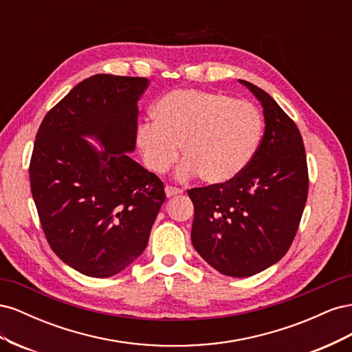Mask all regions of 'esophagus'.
Returning a JSON list of instances; mask_svg holds the SVG:
<instances>
[{
	"instance_id": "esophagus-1",
	"label": "esophagus",
	"mask_w": 352,
	"mask_h": 352,
	"mask_svg": "<svg viewBox=\"0 0 352 352\" xmlns=\"http://www.w3.org/2000/svg\"><path fill=\"white\" fill-rule=\"evenodd\" d=\"M164 192H166V195H167V198H170V197H175V195H179V194H182L184 190L182 189H179V188H175V186H166L164 188Z\"/></svg>"
}]
</instances>
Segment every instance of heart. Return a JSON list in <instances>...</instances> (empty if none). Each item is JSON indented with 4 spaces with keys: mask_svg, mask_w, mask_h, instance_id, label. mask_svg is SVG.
I'll return each instance as SVG.
<instances>
[{
    "mask_svg": "<svg viewBox=\"0 0 352 352\" xmlns=\"http://www.w3.org/2000/svg\"><path fill=\"white\" fill-rule=\"evenodd\" d=\"M151 117L153 123L136 132L145 166L158 175L167 172L179 146L184 163L177 176H198L207 185H225L242 175L263 138L260 110L221 92L172 91L154 104Z\"/></svg>",
    "mask_w": 352,
    "mask_h": 352,
    "instance_id": "1",
    "label": "heart"
}]
</instances>
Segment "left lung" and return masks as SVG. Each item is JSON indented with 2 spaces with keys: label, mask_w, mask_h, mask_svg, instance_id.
<instances>
[{
  "label": "left lung",
  "mask_w": 352,
  "mask_h": 352,
  "mask_svg": "<svg viewBox=\"0 0 352 352\" xmlns=\"http://www.w3.org/2000/svg\"><path fill=\"white\" fill-rule=\"evenodd\" d=\"M261 102L265 129L257 154L235 180L188 190L194 248L211 267L248 278L278 263L296 235L308 195L302 136L267 92L239 80Z\"/></svg>",
  "instance_id": "obj_1"
}]
</instances>
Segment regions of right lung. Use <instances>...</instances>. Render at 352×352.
Segmentation results:
<instances>
[{"instance_id": "right-lung-1", "label": "right lung", "mask_w": 352, "mask_h": 352, "mask_svg": "<svg viewBox=\"0 0 352 352\" xmlns=\"http://www.w3.org/2000/svg\"><path fill=\"white\" fill-rule=\"evenodd\" d=\"M148 85L95 74L47 113L36 133L29 177L42 229L60 260L91 278H110L140 257L166 199L162 180L127 154Z\"/></svg>"}]
</instances>
